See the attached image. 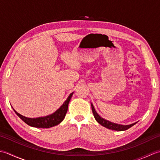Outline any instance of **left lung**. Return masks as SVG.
<instances>
[{"label": "left lung", "instance_id": "obj_1", "mask_svg": "<svg viewBox=\"0 0 160 160\" xmlns=\"http://www.w3.org/2000/svg\"><path fill=\"white\" fill-rule=\"evenodd\" d=\"M91 108H92V111H93L94 118H95V119H96V120L102 126H103V127H106L108 129H111V130H114V131H126V130H127V129H128L129 128L132 127V126L135 125L138 122H135V123H133V124H128V125H122V124L113 123V122H111L110 121L105 120V119L100 117L96 112V111L95 110V108L93 107V104L91 103Z\"/></svg>", "mask_w": 160, "mask_h": 160}]
</instances>
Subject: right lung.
<instances>
[{"label": "right lung", "mask_w": 160, "mask_h": 160, "mask_svg": "<svg viewBox=\"0 0 160 160\" xmlns=\"http://www.w3.org/2000/svg\"><path fill=\"white\" fill-rule=\"evenodd\" d=\"M73 92L70 93V95L68 96L67 99L64 102V103L61 105V107L57 109L54 113L47 115V116L44 117H38V118H27L25 116L20 115L18 112H16L14 109L13 111H15L16 114L21 119V120L25 122L27 124H28L31 127H36V128H51L54 126H56L59 124L61 122H62L64 117H65L66 113L68 109V105L71 100V97H72Z\"/></svg>", "instance_id": "add662e5"}]
</instances>
